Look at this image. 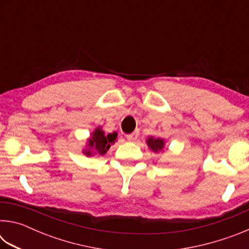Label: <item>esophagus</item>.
<instances>
[{
    "label": "esophagus",
    "instance_id": "esophagus-1",
    "mask_svg": "<svg viewBox=\"0 0 249 249\" xmlns=\"http://www.w3.org/2000/svg\"><path fill=\"white\" fill-rule=\"evenodd\" d=\"M138 137V132H134L132 134H128L127 136H126V138H127L128 142H135L137 140Z\"/></svg>",
    "mask_w": 249,
    "mask_h": 249
}]
</instances>
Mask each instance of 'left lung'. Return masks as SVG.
Returning <instances> with one entry per match:
<instances>
[{"label": "left lung", "instance_id": "8db88e82", "mask_svg": "<svg viewBox=\"0 0 249 249\" xmlns=\"http://www.w3.org/2000/svg\"><path fill=\"white\" fill-rule=\"evenodd\" d=\"M146 144L148 146V148L150 150H153L154 153H159V151H163L166 142L163 138L150 136L146 140Z\"/></svg>", "mask_w": 249, "mask_h": 249}]
</instances>
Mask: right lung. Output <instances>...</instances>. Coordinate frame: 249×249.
<instances>
[{"instance_id": "1", "label": "right lung", "mask_w": 249, "mask_h": 249, "mask_svg": "<svg viewBox=\"0 0 249 249\" xmlns=\"http://www.w3.org/2000/svg\"><path fill=\"white\" fill-rule=\"evenodd\" d=\"M117 137V133L113 132L107 135H105L102 127L99 126L96 127L93 132H92L91 136L88 138L87 147L82 150V153L86 156H103L107 153L113 144H114Z\"/></svg>"}]
</instances>
